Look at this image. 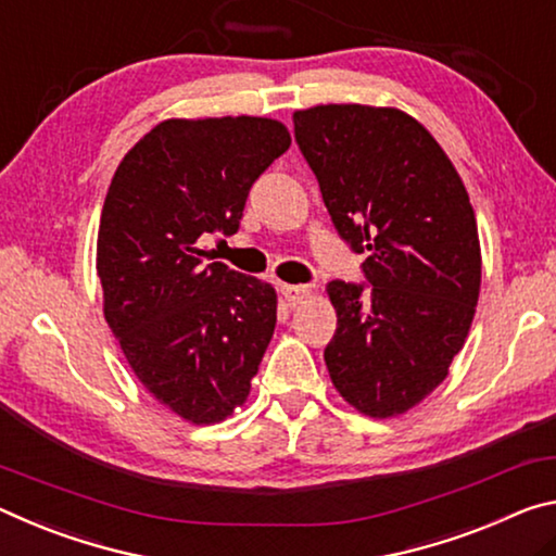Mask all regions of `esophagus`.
Listing matches in <instances>:
<instances>
[{
    "instance_id": "obj_1",
    "label": "esophagus",
    "mask_w": 556,
    "mask_h": 556,
    "mask_svg": "<svg viewBox=\"0 0 556 556\" xmlns=\"http://www.w3.org/2000/svg\"><path fill=\"white\" fill-rule=\"evenodd\" d=\"M280 295H283V300L290 307H295L303 303L305 298H311V288L307 286H280Z\"/></svg>"
}]
</instances>
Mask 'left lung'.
Returning a JSON list of instances; mask_svg holds the SVG:
<instances>
[{
  "label": "left lung",
  "mask_w": 556,
  "mask_h": 556,
  "mask_svg": "<svg viewBox=\"0 0 556 556\" xmlns=\"http://www.w3.org/2000/svg\"><path fill=\"white\" fill-rule=\"evenodd\" d=\"M295 142L364 280H332V384L367 416H394L441 384L468 338L480 241L466 187L441 144L394 108L317 105Z\"/></svg>",
  "instance_id": "8db88e82"
}]
</instances>
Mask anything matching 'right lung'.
<instances>
[{
    "label": "right lung",
    "instance_id": "right-lung-1",
    "mask_svg": "<svg viewBox=\"0 0 556 556\" xmlns=\"http://www.w3.org/2000/svg\"><path fill=\"white\" fill-rule=\"evenodd\" d=\"M288 148L268 117L165 121L108 189L96 258L108 327L144 389L192 424L245 402L276 330V290L202 239L239 231L253 181Z\"/></svg>",
    "mask_w": 556,
    "mask_h": 556
}]
</instances>
